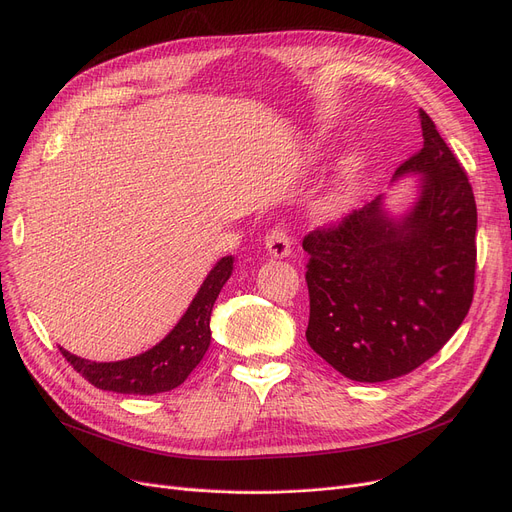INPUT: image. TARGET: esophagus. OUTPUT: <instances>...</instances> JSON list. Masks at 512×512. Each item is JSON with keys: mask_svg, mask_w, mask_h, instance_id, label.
Segmentation results:
<instances>
[{"mask_svg": "<svg viewBox=\"0 0 512 512\" xmlns=\"http://www.w3.org/2000/svg\"><path fill=\"white\" fill-rule=\"evenodd\" d=\"M264 248L273 258H287L291 254V237L285 227H273L264 237Z\"/></svg>", "mask_w": 512, "mask_h": 512, "instance_id": "34e87169", "label": "esophagus"}]
</instances>
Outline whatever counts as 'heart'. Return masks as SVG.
I'll list each match as a JSON object with an SVG mask.
<instances>
[{
    "label": "heart",
    "mask_w": 512,
    "mask_h": 512,
    "mask_svg": "<svg viewBox=\"0 0 512 512\" xmlns=\"http://www.w3.org/2000/svg\"><path fill=\"white\" fill-rule=\"evenodd\" d=\"M362 170L364 162L360 156H350L331 185V189L325 193V196L316 202V212H319L323 218H333L337 214H342L350 204L354 202L360 179H362Z\"/></svg>",
    "instance_id": "heart-1"
}]
</instances>
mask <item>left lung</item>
<instances>
[{"label":"left lung","instance_id":"1","mask_svg":"<svg viewBox=\"0 0 512 512\" xmlns=\"http://www.w3.org/2000/svg\"><path fill=\"white\" fill-rule=\"evenodd\" d=\"M423 148L394 175H417L400 216L385 196L302 241L310 348L352 381L415 371L456 333L473 302L477 206L465 170L419 108Z\"/></svg>","mask_w":512,"mask_h":512}]
</instances>
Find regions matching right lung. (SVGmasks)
Returning a JSON list of instances; mask_svg holds the SVG:
<instances>
[{"label": "right lung", "mask_w": 512, "mask_h": 512, "mask_svg": "<svg viewBox=\"0 0 512 512\" xmlns=\"http://www.w3.org/2000/svg\"><path fill=\"white\" fill-rule=\"evenodd\" d=\"M233 260V256H225L212 266L179 323L148 352L116 362H93L60 348L62 356L91 385L106 392L154 396L179 387L210 346L212 306L233 273Z\"/></svg>", "instance_id": "add662e5"}]
</instances>
